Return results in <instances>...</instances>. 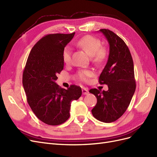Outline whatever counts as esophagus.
Segmentation results:
<instances>
[{
	"mask_svg": "<svg viewBox=\"0 0 157 157\" xmlns=\"http://www.w3.org/2000/svg\"><path fill=\"white\" fill-rule=\"evenodd\" d=\"M82 94H84V95H87L89 94L88 90L86 88H83L82 89Z\"/></svg>",
	"mask_w": 157,
	"mask_h": 157,
	"instance_id": "1",
	"label": "esophagus"
}]
</instances>
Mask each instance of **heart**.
<instances>
[{
  "label": "heart",
  "mask_w": 157,
  "mask_h": 157,
  "mask_svg": "<svg viewBox=\"0 0 157 157\" xmlns=\"http://www.w3.org/2000/svg\"><path fill=\"white\" fill-rule=\"evenodd\" d=\"M77 44L82 48L86 53L92 56L93 62L96 64H101L105 61L107 57V51L105 47L101 46V40L92 35H85L77 41ZM72 49L67 46L63 50V60L65 63H69L71 59ZM91 71L88 70L81 71L78 73V78L84 82L88 81L92 76Z\"/></svg>",
  "instance_id": "b5f03b06"
}]
</instances>
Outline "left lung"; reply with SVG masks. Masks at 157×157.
Here are the masks:
<instances>
[{"instance_id": "8db88e82", "label": "left lung", "mask_w": 157, "mask_h": 157, "mask_svg": "<svg viewBox=\"0 0 157 157\" xmlns=\"http://www.w3.org/2000/svg\"><path fill=\"white\" fill-rule=\"evenodd\" d=\"M109 44L106 65L99 76V82L107 84V91L90 90L97 103L92 110L93 116L103 122H112L119 118L129 106L136 90L134 62L130 52L121 38L113 31L99 30Z\"/></svg>"}]
</instances>
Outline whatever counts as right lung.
Masks as SVG:
<instances>
[{"label":"right lung","instance_id":"1","mask_svg":"<svg viewBox=\"0 0 157 157\" xmlns=\"http://www.w3.org/2000/svg\"><path fill=\"white\" fill-rule=\"evenodd\" d=\"M71 34H49L33 47L23 73L27 100L36 117L48 125L56 126L69 118L71 101L82 95L81 88L71 85L61 88L56 83L63 69L62 53L72 40Z\"/></svg>","mask_w":157,"mask_h":157}]
</instances>
